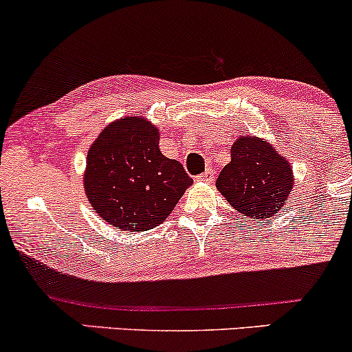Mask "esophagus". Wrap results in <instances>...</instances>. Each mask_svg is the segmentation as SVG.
I'll return each instance as SVG.
<instances>
[{"mask_svg":"<svg viewBox=\"0 0 352 352\" xmlns=\"http://www.w3.org/2000/svg\"><path fill=\"white\" fill-rule=\"evenodd\" d=\"M197 180H200V182H212V180H214V170L208 167L206 172L200 173V175L197 177Z\"/></svg>","mask_w":352,"mask_h":352,"instance_id":"34e87169","label":"esophagus"}]
</instances>
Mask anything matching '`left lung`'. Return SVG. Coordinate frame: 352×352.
<instances>
[{
	"label": "left lung",
	"mask_w": 352,
	"mask_h": 352,
	"mask_svg": "<svg viewBox=\"0 0 352 352\" xmlns=\"http://www.w3.org/2000/svg\"><path fill=\"white\" fill-rule=\"evenodd\" d=\"M230 164L220 172L217 188L241 214L269 219L287 202L294 185L284 157L257 137H241L230 148Z\"/></svg>",
	"instance_id": "1"
}]
</instances>
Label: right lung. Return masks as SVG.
Returning a JSON list of instances; mask_svg holds the SVG:
<instances>
[{"label":"right lung","mask_w":352,"mask_h":352,"mask_svg":"<svg viewBox=\"0 0 352 352\" xmlns=\"http://www.w3.org/2000/svg\"><path fill=\"white\" fill-rule=\"evenodd\" d=\"M192 184L182 164L160 152L157 126L144 118L117 120L88 150L85 190L98 217L111 227L153 229Z\"/></svg>","instance_id":"right-lung-1"}]
</instances>
